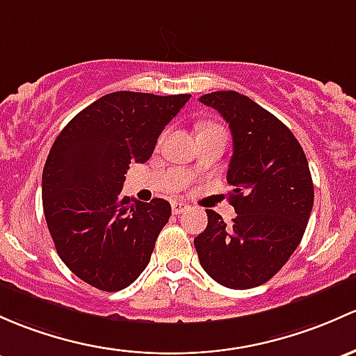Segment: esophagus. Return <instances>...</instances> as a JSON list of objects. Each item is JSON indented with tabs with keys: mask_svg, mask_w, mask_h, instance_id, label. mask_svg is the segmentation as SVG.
<instances>
[{
	"mask_svg": "<svg viewBox=\"0 0 356 356\" xmlns=\"http://www.w3.org/2000/svg\"><path fill=\"white\" fill-rule=\"evenodd\" d=\"M188 209L189 204L181 203V201H172V213H174V215H181V213L188 211Z\"/></svg>",
	"mask_w": 356,
	"mask_h": 356,
	"instance_id": "34e87169",
	"label": "esophagus"
}]
</instances>
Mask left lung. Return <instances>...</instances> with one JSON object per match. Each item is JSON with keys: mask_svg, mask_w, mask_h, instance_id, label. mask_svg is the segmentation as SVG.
<instances>
[{"mask_svg": "<svg viewBox=\"0 0 356 356\" xmlns=\"http://www.w3.org/2000/svg\"><path fill=\"white\" fill-rule=\"evenodd\" d=\"M200 102L228 122L234 155L227 182L235 216L230 225L207 209L208 227L194 238L204 271L234 290L259 286L290 259L309 222L314 184L297 138L278 118L234 90Z\"/></svg>", "mask_w": 356, "mask_h": 356, "instance_id": "1", "label": "left lung"}]
</instances>
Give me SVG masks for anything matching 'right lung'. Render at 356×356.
<instances>
[{
    "mask_svg": "<svg viewBox=\"0 0 356 356\" xmlns=\"http://www.w3.org/2000/svg\"><path fill=\"white\" fill-rule=\"evenodd\" d=\"M189 93L112 92L78 112L52 145L42 172V207L63 263L104 291L129 286L152 257L170 203L121 196L129 163L152 156Z\"/></svg>",
    "mask_w": 356,
    "mask_h": 356,
    "instance_id": "add662e5",
    "label": "right lung"
}]
</instances>
